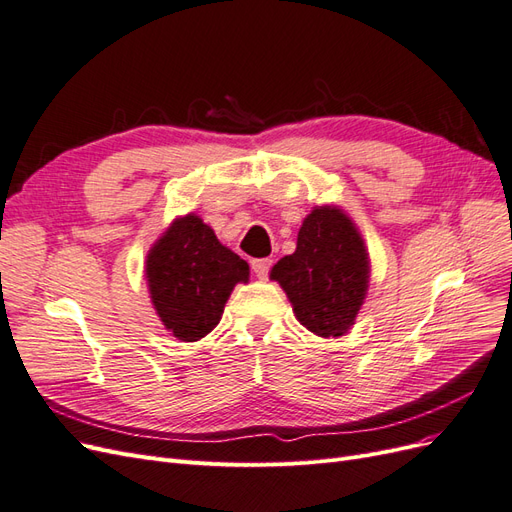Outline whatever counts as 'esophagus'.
I'll list each match as a JSON object with an SVG mask.
<instances>
[{"mask_svg": "<svg viewBox=\"0 0 512 512\" xmlns=\"http://www.w3.org/2000/svg\"><path fill=\"white\" fill-rule=\"evenodd\" d=\"M271 265H273V260H271V258H258V260H252V269H254L256 277H260V280H265V277L269 275Z\"/></svg>", "mask_w": 512, "mask_h": 512, "instance_id": "obj_1", "label": "esophagus"}]
</instances>
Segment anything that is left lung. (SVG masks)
Returning a JSON list of instances; mask_svg holds the SVG:
<instances>
[{
  "mask_svg": "<svg viewBox=\"0 0 512 512\" xmlns=\"http://www.w3.org/2000/svg\"><path fill=\"white\" fill-rule=\"evenodd\" d=\"M294 316L318 337H342L356 320L369 286V254L359 228L335 205L314 207L299 228L297 250L277 260Z\"/></svg>",
  "mask_w": 512,
  "mask_h": 512,
  "instance_id": "left-lung-1",
  "label": "left lung"
}]
</instances>
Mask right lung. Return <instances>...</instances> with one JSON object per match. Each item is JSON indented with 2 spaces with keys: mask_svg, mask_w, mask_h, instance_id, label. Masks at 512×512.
I'll use <instances>...</instances> for the list:
<instances>
[{
  "mask_svg": "<svg viewBox=\"0 0 512 512\" xmlns=\"http://www.w3.org/2000/svg\"><path fill=\"white\" fill-rule=\"evenodd\" d=\"M145 273L164 327L181 342H198L220 322L232 288L250 280V265L196 213H188L153 243Z\"/></svg>",
  "mask_w": 512,
  "mask_h": 512,
  "instance_id": "obj_1",
  "label": "right lung"
}]
</instances>
